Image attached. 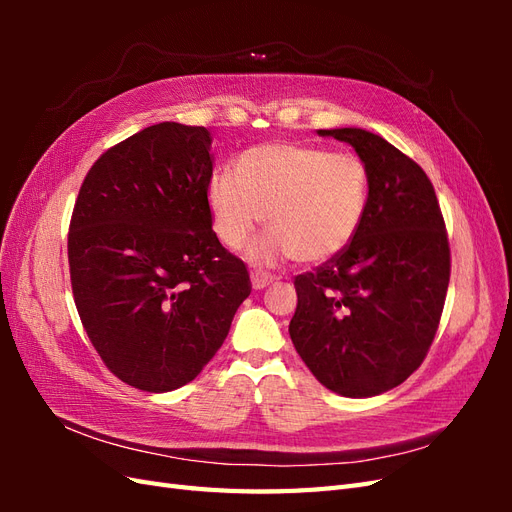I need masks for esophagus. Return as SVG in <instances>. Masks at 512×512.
<instances>
[{
    "mask_svg": "<svg viewBox=\"0 0 512 512\" xmlns=\"http://www.w3.org/2000/svg\"><path fill=\"white\" fill-rule=\"evenodd\" d=\"M252 286L256 288V290H262V288H267L273 280H275V275H271V273H267V271H252Z\"/></svg>",
    "mask_w": 512,
    "mask_h": 512,
    "instance_id": "esophagus-1",
    "label": "esophagus"
}]
</instances>
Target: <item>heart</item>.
Wrapping results in <instances>:
<instances>
[{
	"mask_svg": "<svg viewBox=\"0 0 512 512\" xmlns=\"http://www.w3.org/2000/svg\"><path fill=\"white\" fill-rule=\"evenodd\" d=\"M369 200V173L352 153L271 143L243 151L228 173L207 185L213 230L228 250H241L265 215L269 232L252 260L292 256L303 265L344 252L359 232Z\"/></svg>",
	"mask_w": 512,
	"mask_h": 512,
	"instance_id": "heart-1",
	"label": "heart"
}]
</instances>
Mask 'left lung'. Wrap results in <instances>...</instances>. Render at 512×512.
<instances>
[{"mask_svg":"<svg viewBox=\"0 0 512 512\" xmlns=\"http://www.w3.org/2000/svg\"><path fill=\"white\" fill-rule=\"evenodd\" d=\"M352 145L369 173L365 220L344 252L297 275L290 339L329 391L374 397L423 363L451 280L444 218L425 170L361 128L318 130Z\"/></svg>","mask_w":512,"mask_h":512,"instance_id":"left-lung-1","label":"left lung"}]
</instances>
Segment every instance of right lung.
I'll list each match as a JSON object with an SVG mask.
<instances>
[{
	"mask_svg": "<svg viewBox=\"0 0 512 512\" xmlns=\"http://www.w3.org/2000/svg\"><path fill=\"white\" fill-rule=\"evenodd\" d=\"M211 132L164 121L111 147L72 211L76 309L104 365L126 384L168 393L220 350L252 284L211 230Z\"/></svg>",
	"mask_w": 512,
	"mask_h": 512,
	"instance_id": "add662e5",
	"label": "right lung"
}]
</instances>
